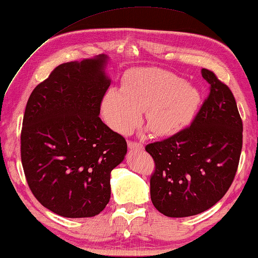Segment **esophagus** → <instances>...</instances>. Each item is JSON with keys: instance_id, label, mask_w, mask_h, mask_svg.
Masks as SVG:
<instances>
[{"instance_id": "34e87169", "label": "esophagus", "mask_w": 258, "mask_h": 258, "mask_svg": "<svg viewBox=\"0 0 258 258\" xmlns=\"http://www.w3.org/2000/svg\"><path fill=\"white\" fill-rule=\"evenodd\" d=\"M127 145H128V148L133 149V150H142V149H144V145L140 144V142L128 141Z\"/></svg>"}]
</instances>
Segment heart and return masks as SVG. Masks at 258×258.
<instances>
[{
	"label": "heart",
	"mask_w": 258,
	"mask_h": 258,
	"mask_svg": "<svg viewBox=\"0 0 258 258\" xmlns=\"http://www.w3.org/2000/svg\"><path fill=\"white\" fill-rule=\"evenodd\" d=\"M201 101L199 89L169 71L139 68L126 72L120 91L110 89L101 110L107 124L127 134L139 124L141 111L155 136L170 137L193 120Z\"/></svg>",
	"instance_id": "heart-1"
}]
</instances>
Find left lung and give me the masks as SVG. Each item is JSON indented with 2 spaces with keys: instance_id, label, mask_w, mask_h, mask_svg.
I'll use <instances>...</instances> for the list:
<instances>
[{
  "instance_id": "obj_1",
  "label": "left lung",
  "mask_w": 258,
  "mask_h": 258,
  "mask_svg": "<svg viewBox=\"0 0 258 258\" xmlns=\"http://www.w3.org/2000/svg\"><path fill=\"white\" fill-rule=\"evenodd\" d=\"M210 93L190 126L146 146L155 162L150 177L154 207L167 217L210 209L234 180L242 149V119L231 89L202 69Z\"/></svg>"
}]
</instances>
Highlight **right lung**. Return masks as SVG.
Returning <instances> with one entry per match:
<instances>
[{"label":"right lung","mask_w":258,"mask_h":258,"mask_svg":"<svg viewBox=\"0 0 258 258\" xmlns=\"http://www.w3.org/2000/svg\"><path fill=\"white\" fill-rule=\"evenodd\" d=\"M99 55L54 69L27 101L20 136L26 181L35 199L68 218L99 215L109 203L110 173L127 144L99 117L110 81Z\"/></svg>","instance_id":"right-lung-1"}]
</instances>
